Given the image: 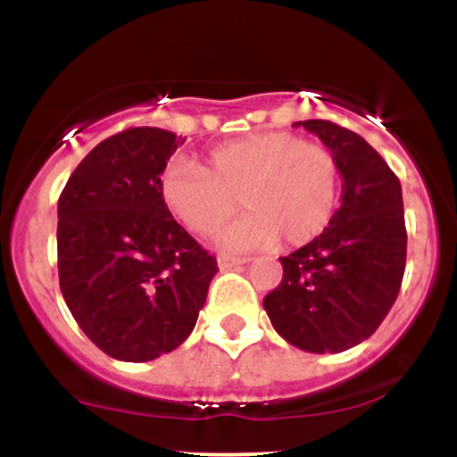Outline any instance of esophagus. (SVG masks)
<instances>
[{"instance_id": "obj_1", "label": "esophagus", "mask_w": 457, "mask_h": 457, "mask_svg": "<svg viewBox=\"0 0 457 457\" xmlns=\"http://www.w3.org/2000/svg\"><path fill=\"white\" fill-rule=\"evenodd\" d=\"M245 262H250V258H247V256H228V254L219 256L220 270H232V267L245 265Z\"/></svg>"}]
</instances>
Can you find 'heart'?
I'll use <instances>...</instances> for the list:
<instances>
[{
	"instance_id": "b5f03b06",
	"label": "heart",
	"mask_w": 457,
	"mask_h": 457,
	"mask_svg": "<svg viewBox=\"0 0 457 457\" xmlns=\"http://www.w3.org/2000/svg\"><path fill=\"white\" fill-rule=\"evenodd\" d=\"M165 207L192 232L214 234L238 196L247 212L220 237L223 247L250 250L283 238L303 245L331 220L338 195V163L329 147L292 132H265L216 145L207 170L170 159L159 177Z\"/></svg>"
}]
</instances>
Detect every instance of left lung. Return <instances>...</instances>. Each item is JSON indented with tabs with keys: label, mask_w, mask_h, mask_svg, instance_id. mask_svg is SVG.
Returning <instances> with one entry per match:
<instances>
[{
	"label": "left lung",
	"mask_w": 457,
	"mask_h": 457,
	"mask_svg": "<svg viewBox=\"0 0 457 457\" xmlns=\"http://www.w3.org/2000/svg\"><path fill=\"white\" fill-rule=\"evenodd\" d=\"M294 126L334 152L343 203L320 237L280 258L283 280L262 307L289 345L338 353L370 338L398 298L407 262L403 187L356 132L325 119Z\"/></svg>",
	"instance_id": "8db88e82"
}]
</instances>
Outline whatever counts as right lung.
<instances>
[{
	"instance_id": "obj_1",
	"label": "right lung",
	"mask_w": 457,
	"mask_h": 457,
	"mask_svg": "<svg viewBox=\"0 0 457 457\" xmlns=\"http://www.w3.org/2000/svg\"><path fill=\"white\" fill-rule=\"evenodd\" d=\"M186 139L130 128L92 147L59 196V287L77 325L108 356L154 361L192 334L219 271L159 195Z\"/></svg>"
}]
</instances>
